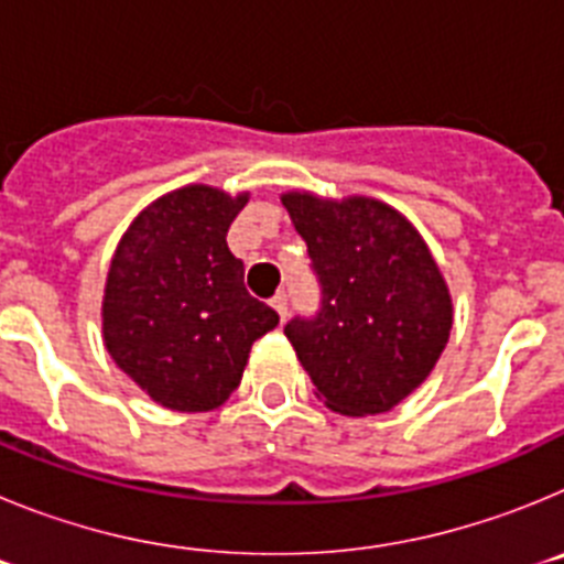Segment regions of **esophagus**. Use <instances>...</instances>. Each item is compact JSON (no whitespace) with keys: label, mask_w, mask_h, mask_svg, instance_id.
Here are the masks:
<instances>
[{"label":"esophagus","mask_w":564,"mask_h":564,"mask_svg":"<svg viewBox=\"0 0 564 564\" xmlns=\"http://www.w3.org/2000/svg\"><path fill=\"white\" fill-rule=\"evenodd\" d=\"M271 305H273V311L279 313V316L285 318V316H288V305H291V299H288V293H285V291H279L276 296L271 299Z\"/></svg>","instance_id":"1"}]
</instances>
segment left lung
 I'll return each mask as SVG.
<instances>
[{
	"instance_id": "8db88e82",
	"label": "left lung",
	"mask_w": 564,
	"mask_h": 564,
	"mask_svg": "<svg viewBox=\"0 0 564 564\" xmlns=\"http://www.w3.org/2000/svg\"><path fill=\"white\" fill-rule=\"evenodd\" d=\"M307 242L318 307L293 316L288 341L330 410L390 412L432 372L449 341L452 299L421 234L367 197H282Z\"/></svg>"
}]
</instances>
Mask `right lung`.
I'll use <instances>...</instances> for the list:
<instances>
[{
  "instance_id": "add662e5",
  "label": "right lung",
  "mask_w": 564,
  "mask_h": 564,
  "mask_svg": "<svg viewBox=\"0 0 564 564\" xmlns=\"http://www.w3.org/2000/svg\"><path fill=\"white\" fill-rule=\"evenodd\" d=\"M248 197L186 186L147 208L123 234L104 293V341L149 398L208 412L237 390L251 344L279 313L246 288L226 234Z\"/></svg>"
}]
</instances>
